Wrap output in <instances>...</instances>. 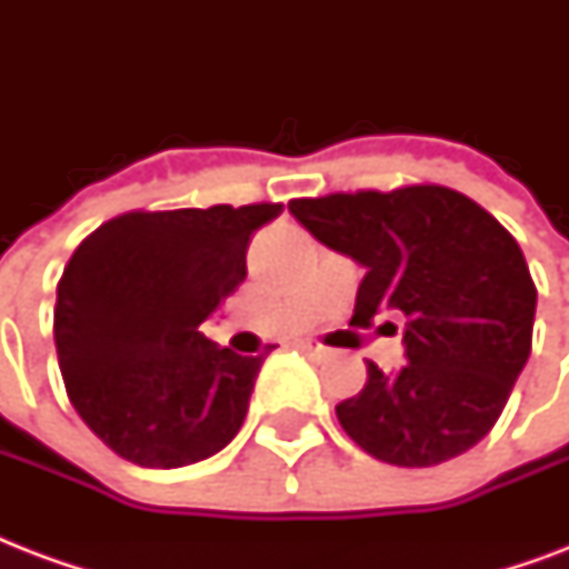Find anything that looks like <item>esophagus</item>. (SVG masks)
Instances as JSON below:
<instances>
[{"label":"esophagus","mask_w":569,"mask_h":569,"mask_svg":"<svg viewBox=\"0 0 569 569\" xmlns=\"http://www.w3.org/2000/svg\"><path fill=\"white\" fill-rule=\"evenodd\" d=\"M298 348H301L303 355L316 357V360H325V357H330V348H325L321 342H316V339H303V342H298Z\"/></svg>","instance_id":"1"}]
</instances>
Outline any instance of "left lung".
<instances>
[{
	"label": "left lung",
	"instance_id": "obj_1",
	"mask_svg": "<svg viewBox=\"0 0 569 569\" xmlns=\"http://www.w3.org/2000/svg\"><path fill=\"white\" fill-rule=\"evenodd\" d=\"M289 212L366 268L351 325L405 316L407 363L389 375L366 363V387L337 405L348 437L396 467H433L485 440L529 360L538 307L511 232L442 186L301 197Z\"/></svg>",
	"mask_w": 569,
	"mask_h": 569
}]
</instances>
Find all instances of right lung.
Instances as JSON below:
<instances>
[{
    "label": "right lung",
    "mask_w": 569,
    "mask_h": 569,
    "mask_svg": "<svg viewBox=\"0 0 569 569\" xmlns=\"http://www.w3.org/2000/svg\"><path fill=\"white\" fill-rule=\"evenodd\" d=\"M283 203L127 212L67 262L56 351L82 422L150 469L212 458L239 433L262 357L203 337V321L248 277L250 236Z\"/></svg>",
    "instance_id": "add662e5"
}]
</instances>
